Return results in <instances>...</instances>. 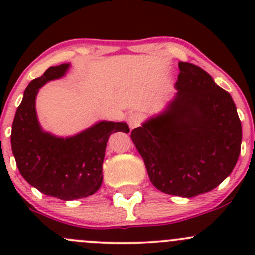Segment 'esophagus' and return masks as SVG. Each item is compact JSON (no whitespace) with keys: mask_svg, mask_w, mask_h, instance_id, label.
Returning <instances> with one entry per match:
<instances>
[{"mask_svg":"<svg viewBox=\"0 0 255 255\" xmlns=\"http://www.w3.org/2000/svg\"><path fill=\"white\" fill-rule=\"evenodd\" d=\"M140 122H142V118H140V116L137 115V113H130V115L128 116V125H129L130 129L137 128L138 126L140 125Z\"/></svg>","mask_w":255,"mask_h":255,"instance_id":"esophagus-1","label":"esophagus"}]
</instances>
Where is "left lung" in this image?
Instances as JSON below:
<instances>
[{"label":"left lung","instance_id":"8db88e82","mask_svg":"<svg viewBox=\"0 0 255 255\" xmlns=\"http://www.w3.org/2000/svg\"><path fill=\"white\" fill-rule=\"evenodd\" d=\"M177 92L168 107L132 130L151 184L169 195L211 191L236 166L242 125L232 96L210 74L179 63Z\"/></svg>","mask_w":255,"mask_h":255}]
</instances>
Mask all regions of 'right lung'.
Listing matches in <instances>:
<instances>
[{"label":"right lung","instance_id":"add662e5","mask_svg":"<svg viewBox=\"0 0 255 255\" xmlns=\"http://www.w3.org/2000/svg\"><path fill=\"white\" fill-rule=\"evenodd\" d=\"M70 64L50 66L29 82L12 125L11 144L20 175L44 195L70 201L95 194L102 184L107 140L116 132H129L126 122L100 121L73 137L44 132L35 111L38 91L60 79Z\"/></svg>","mask_w":255,"mask_h":255}]
</instances>
